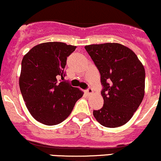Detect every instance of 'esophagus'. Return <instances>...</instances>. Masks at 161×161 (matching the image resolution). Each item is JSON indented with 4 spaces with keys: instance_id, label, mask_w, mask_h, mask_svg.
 <instances>
[{
    "instance_id": "1",
    "label": "esophagus",
    "mask_w": 161,
    "mask_h": 161,
    "mask_svg": "<svg viewBox=\"0 0 161 161\" xmlns=\"http://www.w3.org/2000/svg\"><path fill=\"white\" fill-rule=\"evenodd\" d=\"M86 93L87 95H90L92 93V89L91 87H89L87 89H86Z\"/></svg>"
}]
</instances>
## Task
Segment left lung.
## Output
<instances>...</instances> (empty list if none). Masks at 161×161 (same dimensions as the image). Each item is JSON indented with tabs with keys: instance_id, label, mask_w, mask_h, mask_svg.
Returning a JSON list of instances; mask_svg holds the SVG:
<instances>
[{
	"instance_id": "1",
	"label": "left lung",
	"mask_w": 161,
	"mask_h": 161,
	"mask_svg": "<svg viewBox=\"0 0 161 161\" xmlns=\"http://www.w3.org/2000/svg\"><path fill=\"white\" fill-rule=\"evenodd\" d=\"M100 73L104 103L93 110L103 126L118 127L127 123L144 96L145 70L136 54L118 43L85 47Z\"/></svg>"
}]
</instances>
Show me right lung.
Returning <instances> with one entry per match:
<instances>
[{
  "mask_svg": "<svg viewBox=\"0 0 161 161\" xmlns=\"http://www.w3.org/2000/svg\"><path fill=\"white\" fill-rule=\"evenodd\" d=\"M75 48L63 42H46L33 47L22 59L21 95L31 116L43 124L53 126L65 120L83 95L62 81L67 57Z\"/></svg>",
  "mask_w": 161,
  "mask_h": 161,
  "instance_id": "1",
  "label": "right lung"
}]
</instances>
